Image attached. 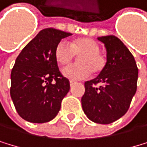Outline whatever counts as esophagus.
Returning <instances> with one entry per match:
<instances>
[{
  "label": "esophagus",
  "instance_id": "34e87169",
  "mask_svg": "<svg viewBox=\"0 0 147 147\" xmlns=\"http://www.w3.org/2000/svg\"><path fill=\"white\" fill-rule=\"evenodd\" d=\"M75 83H76V82H74V81H72V80H70V81H69V84H70V86H73V85H74Z\"/></svg>",
  "mask_w": 147,
  "mask_h": 147
}]
</instances>
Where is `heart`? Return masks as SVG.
Listing matches in <instances>:
<instances>
[{
	"label": "heart",
	"mask_w": 147,
	"mask_h": 147,
	"mask_svg": "<svg viewBox=\"0 0 147 147\" xmlns=\"http://www.w3.org/2000/svg\"><path fill=\"white\" fill-rule=\"evenodd\" d=\"M55 59L60 66H67L72 62L75 56L78 58L77 65L65 67L62 74L71 80H81L88 78L93 71L99 74L107 66V58L100 52L99 44L90 38H80L69 44L61 40L55 49Z\"/></svg>",
	"instance_id": "b5f03b06"
}]
</instances>
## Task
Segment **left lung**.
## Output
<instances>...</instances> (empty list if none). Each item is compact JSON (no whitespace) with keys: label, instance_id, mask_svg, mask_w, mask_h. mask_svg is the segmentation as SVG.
<instances>
[{"label":"left lung","instance_id":"obj_1","mask_svg":"<svg viewBox=\"0 0 147 147\" xmlns=\"http://www.w3.org/2000/svg\"><path fill=\"white\" fill-rule=\"evenodd\" d=\"M98 40L107 49V66L96 78L85 82L81 104L91 121L106 125L128 110L136 91L138 69L134 56L117 37L103 36Z\"/></svg>","mask_w":147,"mask_h":147}]
</instances>
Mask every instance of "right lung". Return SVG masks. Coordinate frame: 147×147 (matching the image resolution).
Instances as JSON below:
<instances>
[{"label":"right lung","mask_w":147,"mask_h":147,"mask_svg":"<svg viewBox=\"0 0 147 147\" xmlns=\"http://www.w3.org/2000/svg\"><path fill=\"white\" fill-rule=\"evenodd\" d=\"M69 32L48 28L40 30L19 54L11 73V98L20 117L31 123L52 120L69 91L61 75L55 49Z\"/></svg>","instance_id":"obj_1"}]
</instances>
